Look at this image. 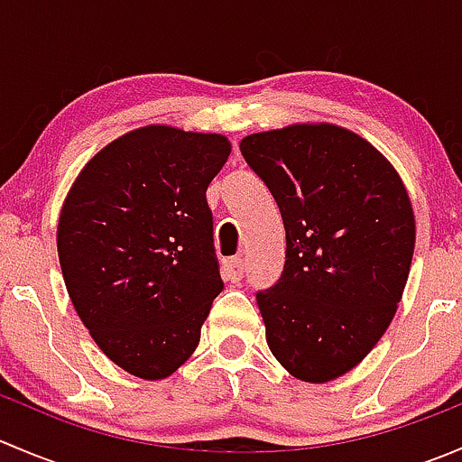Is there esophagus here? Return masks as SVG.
Wrapping results in <instances>:
<instances>
[{"label":"esophagus","mask_w":462,"mask_h":462,"mask_svg":"<svg viewBox=\"0 0 462 462\" xmlns=\"http://www.w3.org/2000/svg\"><path fill=\"white\" fill-rule=\"evenodd\" d=\"M226 273L232 282H239L244 277V259L241 257H232L226 261Z\"/></svg>","instance_id":"esophagus-1"}]
</instances>
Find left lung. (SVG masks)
Masks as SVG:
<instances>
[{"instance_id":"obj_1","label":"left lung","mask_w":462,"mask_h":462,"mask_svg":"<svg viewBox=\"0 0 462 462\" xmlns=\"http://www.w3.org/2000/svg\"><path fill=\"white\" fill-rule=\"evenodd\" d=\"M239 147L286 227L282 277L257 292L265 342L297 380H335L369 356L402 300L416 245L407 189L337 125H288Z\"/></svg>"}]
</instances>
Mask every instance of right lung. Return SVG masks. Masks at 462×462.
<instances>
[{"label": "right lung", "instance_id": "1", "mask_svg": "<svg viewBox=\"0 0 462 462\" xmlns=\"http://www.w3.org/2000/svg\"><path fill=\"white\" fill-rule=\"evenodd\" d=\"M221 134L147 125L87 162L64 199L58 254L78 318L111 362L143 380L185 365L223 291L208 185Z\"/></svg>", "mask_w": 462, "mask_h": 462}]
</instances>
